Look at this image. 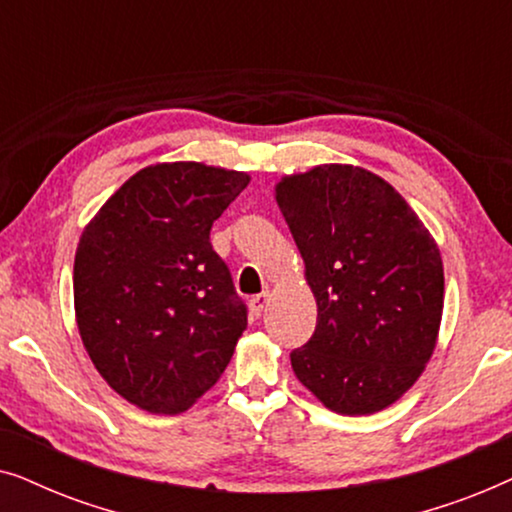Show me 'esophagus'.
<instances>
[{
  "instance_id": "34e87169",
  "label": "esophagus",
  "mask_w": 512,
  "mask_h": 512,
  "mask_svg": "<svg viewBox=\"0 0 512 512\" xmlns=\"http://www.w3.org/2000/svg\"><path fill=\"white\" fill-rule=\"evenodd\" d=\"M268 303H270V296L268 293H258V296H254L249 300V307H251V314H254V317H261L263 314V310L265 307H268Z\"/></svg>"
}]
</instances>
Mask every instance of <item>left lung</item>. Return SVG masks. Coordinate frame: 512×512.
Here are the masks:
<instances>
[{"label": "left lung", "mask_w": 512, "mask_h": 512, "mask_svg": "<svg viewBox=\"0 0 512 512\" xmlns=\"http://www.w3.org/2000/svg\"><path fill=\"white\" fill-rule=\"evenodd\" d=\"M275 191L317 300L293 373L340 415L389 408L436 349L445 291L436 242L401 193L363 167L319 165Z\"/></svg>", "instance_id": "obj_1"}]
</instances>
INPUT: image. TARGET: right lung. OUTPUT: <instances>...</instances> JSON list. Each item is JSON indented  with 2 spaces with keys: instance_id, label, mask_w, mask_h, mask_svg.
I'll list each match as a JSON object with an SVG mask.
<instances>
[{
  "instance_id": "obj_1",
  "label": "right lung",
  "mask_w": 512,
  "mask_h": 512,
  "mask_svg": "<svg viewBox=\"0 0 512 512\" xmlns=\"http://www.w3.org/2000/svg\"><path fill=\"white\" fill-rule=\"evenodd\" d=\"M249 174L202 163L139 170L83 230L74 310L83 347L116 394L177 415L226 370L247 305L209 242Z\"/></svg>"
}]
</instances>
